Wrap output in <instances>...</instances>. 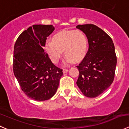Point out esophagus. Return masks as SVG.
Wrapping results in <instances>:
<instances>
[{
    "mask_svg": "<svg viewBox=\"0 0 129 129\" xmlns=\"http://www.w3.org/2000/svg\"><path fill=\"white\" fill-rule=\"evenodd\" d=\"M68 71V69H63V73H67Z\"/></svg>",
    "mask_w": 129,
    "mask_h": 129,
    "instance_id": "esophagus-1",
    "label": "esophagus"
}]
</instances>
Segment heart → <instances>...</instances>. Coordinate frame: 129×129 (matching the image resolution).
Here are the masks:
<instances>
[{
    "label": "heart",
    "mask_w": 129,
    "mask_h": 129,
    "mask_svg": "<svg viewBox=\"0 0 129 129\" xmlns=\"http://www.w3.org/2000/svg\"><path fill=\"white\" fill-rule=\"evenodd\" d=\"M88 46V39L83 32L63 30L54 34L53 40H47L44 49L54 63H58L63 54V51L66 56V62L77 63L85 57Z\"/></svg>",
    "instance_id": "heart-1"
}]
</instances>
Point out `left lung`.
I'll use <instances>...</instances> for the list:
<instances>
[{"label": "left lung", "mask_w": 129, "mask_h": 129, "mask_svg": "<svg viewBox=\"0 0 129 129\" xmlns=\"http://www.w3.org/2000/svg\"><path fill=\"white\" fill-rule=\"evenodd\" d=\"M86 35L89 48L86 56L77 66L76 85L85 96L95 98L109 87L114 79L117 65L115 47L110 37L93 24L78 25Z\"/></svg>", "instance_id": "8db88e82"}]
</instances>
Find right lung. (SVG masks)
Here are the masks:
<instances>
[{
	"label": "right lung",
	"instance_id": "1",
	"mask_svg": "<svg viewBox=\"0 0 129 129\" xmlns=\"http://www.w3.org/2000/svg\"><path fill=\"white\" fill-rule=\"evenodd\" d=\"M54 30L52 25H33L20 34L14 48L15 76L24 93L37 101L53 96L63 76L43 49Z\"/></svg>",
	"mask_w": 129,
	"mask_h": 129
}]
</instances>
